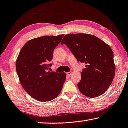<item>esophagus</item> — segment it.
<instances>
[{
  "label": "esophagus",
  "mask_w": 128,
  "mask_h": 128,
  "mask_svg": "<svg viewBox=\"0 0 128 128\" xmlns=\"http://www.w3.org/2000/svg\"><path fill=\"white\" fill-rule=\"evenodd\" d=\"M72 74V72H67V75L68 76H70Z\"/></svg>",
  "instance_id": "1"
}]
</instances>
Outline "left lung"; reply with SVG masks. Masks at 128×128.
I'll use <instances>...</instances> for the list:
<instances>
[{
  "mask_svg": "<svg viewBox=\"0 0 128 128\" xmlns=\"http://www.w3.org/2000/svg\"><path fill=\"white\" fill-rule=\"evenodd\" d=\"M60 44H66L78 61L86 64L77 84L80 93L90 98L105 93L116 72L110 47L97 36L84 33L65 35Z\"/></svg>",
  "mask_w": 128,
  "mask_h": 128,
  "instance_id": "1",
  "label": "left lung"
}]
</instances>
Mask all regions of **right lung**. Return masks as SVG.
<instances>
[{"label":"right lung","instance_id":"obj_1","mask_svg":"<svg viewBox=\"0 0 128 128\" xmlns=\"http://www.w3.org/2000/svg\"><path fill=\"white\" fill-rule=\"evenodd\" d=\"M64 34L43 36L28 40L22 48L16 60V70L21 85L31 97L50 101L61 92L65 72L48 71L54 50Z\"/></svg>","mask_w":128,"mask_h":128}]
</instances>
